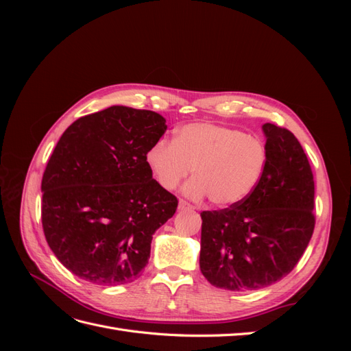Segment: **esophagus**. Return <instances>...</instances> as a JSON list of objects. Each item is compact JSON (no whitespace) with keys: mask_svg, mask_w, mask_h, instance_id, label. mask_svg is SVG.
Returning <instances> with one entry per match:
<instances>
[{"mask_svg":"<svg viewBox=\"0 0 351 351\" xmlns=\"http://www.w3.org/2000/svg\"><path fill=\"white\" fill-rule=\"evenodd\" d=\"M178 209L180 210H192V209H195L192 205H190V204H187V202L186 200H180L178 202Z\"/></svg>","mask_w":351,"mask_h":351,"instance_id":"34e87169","label":"esophagus"}]
</instances>
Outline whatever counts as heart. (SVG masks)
I'll use <instances>...</instances> for the list:
<instances>
[{
  "label": "heart",
  "instance_id": "b5f03b06",
  "mask_svg": "<svg viewBox=\"0 0 351 351\" xmlns=\"http://www.w3.org/2000/svg\"><path fill=\"white\" fill-rule=\"evenodd\" d=\"M267 161V146L259 137L212 123L180 127L173 143L158 141L146 152L147 168L162 189L174 190L192 169L195 178L184 186V195L209 196L219 208L249 197L262 180Z\"/></svg>",
  "mask_w": 351,
  "mask_h": 351
}]
</instances>
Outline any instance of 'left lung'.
Returning a JSON list of instances; mask_svg holds the SVG:
<instances>
[{
    "instance_id": "8db88e82",
    "label": "left lung",
    "mask_w": 351,
    "mask_h": 351,
    "mask_svg": "<svg viewBox=\"0 0 351 351\" xmlns=\"http://www.w3.org/2000/svg\"><path fill=\"white\" fill-rule=\"evenodd\" d=\"M268 161L249 197L221 210H204L199 265L218 289L252 291L284 278L300 261L315 228V183L295 136L262 125Z\"/></svg>"
}]
</instances>
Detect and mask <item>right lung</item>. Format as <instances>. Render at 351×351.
<instances>
[{"mask_svg":"<svg viewBox=\"0 0 351 351\" xmlns=\"http://www.w3.org/2000/svg\"><path fill=\"white\" fill-rule=\"evenodd\" d=\"M165 130L161 114L114 105L60 137L42 177V227L57 259L79 278L121 285L142 275L154 232L178 205L146 164Z\"/></svg>","mask_w":351,"mask_h":351,"instance_id":"right-lung-1","label":"right lung"}]
</instances>
